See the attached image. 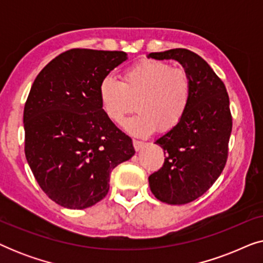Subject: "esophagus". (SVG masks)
<instances>
[{
  "label": "esophagus",
  "mask_w": 263,
  "mask_h": 263,
  "mask_svg": "<svg viewBox=\"0 0 263 263\" xmlns=\"http://www.w3.org/2000/svg\"><path fill=\"white\" fill-rule=\"evenodd\" d=\"M133 145H134L135 151H140L143 146L146 145V143L143 141H140V140H133Z\"/></svg>",
  "instance_id": "esophagus-1"
}]
</instances>
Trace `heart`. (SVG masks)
Wrapping results in <instances>:
<instances>
[{
    "mask_svg": "<svg viewBox=\"0 0 263 263\" xmlns=\"http://www.w3.org/2000/svg\"><path fill=\"white\" fill-rule=\"evenodd\" d=\"M193 96L188 71L170 63L143 60L122 74L121 82L106 77L99 85V102L105 116L122 123L125 115L139 114L124 122V129L136 136L156 130H174L184 120Z\"/></svg>",
    "mask_w": 263,
    "mask_h": 263,
    "instance_id": "obj_1",
    "label": "heart"
}]
</instances>
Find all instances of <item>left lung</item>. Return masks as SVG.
<instances>
[{
  "mask_svg": "<svg viewBox=\"0 0 263 263\" xmlns=\"http://www.w3.org/2000/svg\"><path fill=\"white\" fill-rule=\"evenodd\" d=\"M154 60H175L188 71L193 96L184 120L157 140L164 165L148 177L161 202L184 204L203 195L224 170L232 130L226 87L202 57L186 49L152 52Z\"/></svg>",
  "mask_w": 263,
  "mask_h": 263,
  "instance_id": "8db88e82",
  "label": "left lung"
}]
</instances>
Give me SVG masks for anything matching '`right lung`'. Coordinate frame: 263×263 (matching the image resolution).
<instances>
[{"mask_svg": "<svg viewBox=\"0 0 263 263\" xmlns=\"http://www.w3.org/2000/svg\"><path fill=\"white\" fill-rule=\"evenodd\" d=\"M127 60L123 51L71 49L43 68L24 109L25 156L43 192L84 210L109 192L110 174L135 149L105 116L99 85Z\"/></svg>", "mask_w": 263, "mask_h": 263, "instance_id": "right-lung-1", "label": "right lung"}]
</instances>
